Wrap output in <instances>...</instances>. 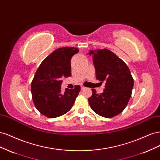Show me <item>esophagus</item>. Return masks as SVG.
<instances>
[{
	"label": "esophagus",
	"mask_w": 160,
	"mask_h": 160,
	"mask_svg": "<svg viewBox=\"0 0 160 160\" xmlns=\"http://www.w3.org/2000/svg\"><path fill=\"white\" fill-rule=\"evenodd\" d=\"M85 89V87H84L83 85H81V90H83Z\"/></svg>",
	"instance_id": "obj_1"
}]
</instances>
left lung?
<instances>
[{
	"instance_id": "1",
	"label": "left lung",
	"mask_w": 160,
	"mask_h": 160,
	"mask_svg": "<svg viewBox=\"0 0 160 160\" xmlns=\"http://www.w3.org/2000/svg\"><path fill=\"white\" fill-rule=\"evenodd\" d=\"M95 68L96 78L105 83L99 95L92 89L88 99L91 108L100 116L111 118L122 113L131 98L133 79L125 62L107 49L90 51Z\"/></svg>"
}]
</instances>
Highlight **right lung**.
<instances>
[{
  "label": "right lung",
  "instance_id": "right-lung-1",
  "mask_svg": "<svg viewBox=\"0 0 160 160\" xmlns=\"http://www.w3.org/2000/svg\"><path fill=\"white\" fill-rule=\"evenodd\" d=\"M79 52L75 47H62L42 61L31 83V94L35 108L49 118L59 117L71 109L81 91L79 85L61 92L62 77L71 75V59Z\"/></svg>",
  "mask_w": 160,
  "mask_h": 160
}]
</instances>
